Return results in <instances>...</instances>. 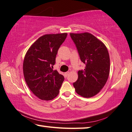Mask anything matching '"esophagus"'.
<instances>
[{
	"instance_id": "1",
	"label": "esophagus",
	"mask_w": 132,
	"mask_h": 132,
	"mask_svg": "<svg viewBox=\"0 0 132 132\" xmlns=\"http://www.w3.org/2000/svg\"><path fill=\"white\" fill-rule=\"evenodd\" d=\"M69 71H68V72H66V73H64V76H65L66 77L68 76L69 75Z\"/></svg>"
}]
</instances>
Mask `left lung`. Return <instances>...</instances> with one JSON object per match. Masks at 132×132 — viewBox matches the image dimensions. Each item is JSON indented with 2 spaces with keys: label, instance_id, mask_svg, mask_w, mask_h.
<instances>
[{
  "label": "left lung",
  "instance_id": "left-lung-1",
  "mask_svg": "<svg viewBox=\"0 0 132 132\" xmlns=\"http://www.w3.org/2000/svg\"><path fill=\"white\" fill-rule=\"evenodd\" d=\"M85 68L79 70L78 78L73 83L76 92L86 98L98 93L108 79L110 58L105 45L88 32L70 34Z\"/></svg>",
  "mask_w": 132,
  "mask_h": 132
}]
</instances>
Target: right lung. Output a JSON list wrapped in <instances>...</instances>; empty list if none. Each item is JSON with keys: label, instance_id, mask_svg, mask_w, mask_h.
Returning a JSON list of instances; mask_svg holds the SVG:
<instances>
[{"label": "right lung", "instance_id": "1", "mask_svg": "<svg viewBox=\"0 0 132 132\" xmlns=\"http://www.w3.org/2000/svg\"><path fill=\"white\" fill-rule=\"evenodd\" d=\"M67 35V33L44 35L26 54L23 64L25 81L31 91L40 100H53L59 94L64 78L53 69L58 49Z\"/></svg>", "mask_w": 132, "mask_h": 132}]
</instances>
